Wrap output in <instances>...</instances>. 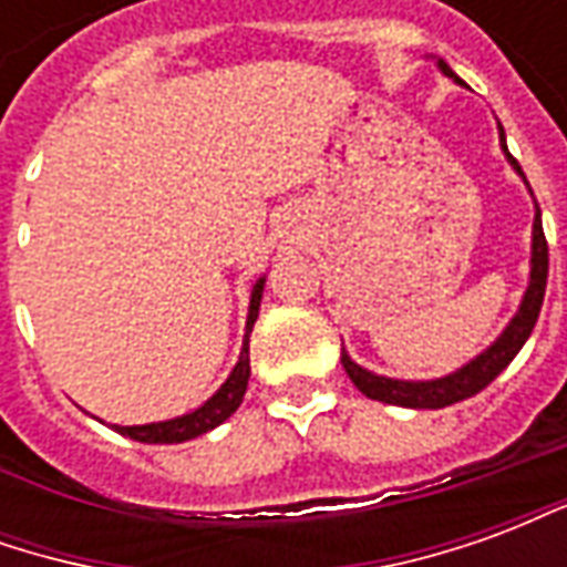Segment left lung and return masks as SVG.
I'll list each match as a JSON object with an SVG mask.
<instances>
[{"label": "left lung", "mask_w": 567, "mask_h": 567, "mask_svg": "<svg viewBox=\"0 0 567 567\" xmlns=\"http://www.w3.org/2000/svg\"><path fill=\"white\" fill-rule=\"evenodd\" d=\"M437 66L443 75H450L462 84V79L452 72L443 60H437ZM501 130V127H498ZM501 148L507 154V161L516 173L523 175V166L516 163L507 145H504V130H501ZM537 209V206H535ZM547 270H549V248L547 236H544V224H540V209L535 212V224H532V272H528V288H525L523 303L516 309V316L511 319V324L501 331V337L495 343L488 346L486 352H480L474 361H467L464 368H458L450 377H440V380H425V382H410V380H392V377H377L370 373L361 364H355L349 352L343 349V361L349 380L355 382V389L361 394H368L373 401H382V404L394 406H413V410H440V406L458 404L464 398H474L476 392H483L488 382L498 377L501 370L511 364L516 352L523 349L528 333L535 331V321L540 316V307H544V291H547Z\"/></svg>", "instance_id": "left-lung-1"}]
</instances>
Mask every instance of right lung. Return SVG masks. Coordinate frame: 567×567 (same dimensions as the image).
<instances>
[{
    "instance_id": "1",
    "label": "right lung",
    "mask_w": 567,
    "mask_h": 567,
    "mask_svg": "<svg viewBox=\"0 0 567 567\" xmlns=\"http://www.w3.org/2000/svg\"><path fill=\"white\" fill-rule=\"evenodd\" d=\"M264 276H260L255 288H251V300H248V319H246V340H243V352H239V361H236L234 373L224 380V385L218 392L212 394L209 401L203 406H197L194 413H185L178 419H166V422H151V425H115V431H121L124 437L140 440V443H185V440H194L199 434H206L212 427H218L224 419H230L236 413V406L243 404V394H246L248 377H251V364H248V333L258 321L260 297H264Z\"/></svg>"
}]
</instances>
